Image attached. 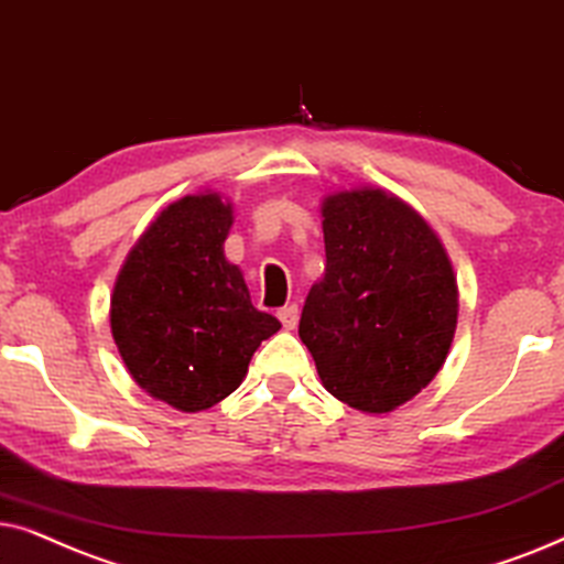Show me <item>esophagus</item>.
<instances>
[{
  "mask_svg": "<svg viewBox=\"0 0 564 564\" xmlns=\"http://www.w3.org/2000/svg\"><path fill=\"white\" fill-rule=\"evenodd\" d=\"M278 319H281V325L286 329H294L299 325V306L289 304L283 310H278Z\"/></svg>",
  "mask_w": 564,
  "mask_h": 564,
  "instance_id": "obj_1",
  "label": "esophagus"
}]
</instances>
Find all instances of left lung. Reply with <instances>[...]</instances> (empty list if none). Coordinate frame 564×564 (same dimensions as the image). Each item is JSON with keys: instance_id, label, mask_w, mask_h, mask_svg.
I'll list each match as a JSON object with an SVG mask.
<instances>
[{"instance_id": "8db88e82", "label": "left lung", "mask_w": 564, "mask_h": 564, "mask_svg": "<svg viewBox=\"0 0 564 564\" xmlns=\"http://www.w3.org/2000/svg\"><path fill=\"white\" fill-rule=\"evenodd\" d=\"M322 231L327 265L299 337L329 394L360 412H392L431 384L452 348V262L423 216L377 187L327 195Z\"/></svg>"}]
</instances>
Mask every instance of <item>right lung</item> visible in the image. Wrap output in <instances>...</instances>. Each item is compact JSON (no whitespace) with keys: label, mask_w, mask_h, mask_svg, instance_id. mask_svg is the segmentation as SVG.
Here are the masks:
<instances>
[{"label":"right lung","mask_w":564,"mask_h":564,"mask_svg":"<svg viewBox=\"0 0 564 564\" xmlns=\"http://www.w3.org/2000/svg\"><path fill=\"white\" fill-rule=\"evenodd\" d=\"M231 206L216 193L164 208L120 268L110 329L131 377L183 412L214 408L242 384L252 352L281 329L254 310L224 258Z\"/></svg>","instance_id":"1"}]
</instances>
